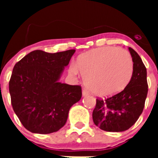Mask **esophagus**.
<instances>
[{
  "label": "esophagus",
  "instance_id": "esophagus-1",
  "mask_svg": "<svg viewBox=\"0 0 158 158\" xmlns=\"http://www.w3.org/2000/svg\"><path fill=\"white\" fill-rule=\"evenodd\" d=\"M82 95H83V96H87L89 95V93L86 90V89H84L83 90H82Z\"/></svg>",
  "mask_w": 158,
  "mask_h": 158
}]
</instances>
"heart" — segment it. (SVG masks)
Returning a JSON list of instances; mask_svg holds the SVG:
<instances>
[{"mask_svg": "<svg viewBox=\"0 0 158 158\" xmlns=\"http://www.w3.org/2000/svg\"><path fill=\"white\" fill-rule=\"evenodd\" d=\"M79 71L93 93L111 96L123 90L130 82L134 71L133 60L124 49L100 47L80 55L77 65L69 67L73 75H77Z\"/></svg>", "mask_w": 158, "mask_h": 158, "instance_id": "1", "label": "heart"}]
</instances>
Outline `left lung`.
<instances>
[{
  "label": "left lung",
  "mask_w": 158,
  "mask_h": 158,
  "mask_svg": "<svg viewBox=\"0 0 158 158\" xmlns=\"http://www.w3.org/2000/svg\"><path fill=\"white\" fill-rule=\"evenodd\" d=\"M134 62L133 75L126 88L107 99H96L93 111L95 125L103 131L121 132L136 123L142 114L148 93L146 68L138 53L129 47Z\"/></svg>",
  "instance_id": "1"
}]
</instances>
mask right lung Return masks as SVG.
<instances>
[{
    "label": "right lung",
    "mask_w": 158,
    "mask_h": 158,
    "mask_svg": "<svg viewBox=\"0 0 158 158\" xmlns=\"http://www.w3.org/2000/svg\"><path fill=\"white\" fill-rule=\"evenodd\" d=\"M75 50L47 53L36 50L16 62L9 81L12 108L32 133L56 132L70 107L81 98V87L59 82Z\"/></svg>",
    "instance_id": "1"
}]
</instances>
